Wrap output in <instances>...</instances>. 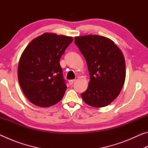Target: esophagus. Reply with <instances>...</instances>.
I'll list each match as a JSON object with an SVG mask.
<instances>
[{"instance_id":"34e87169","label":"esophagus","mask_w":148,"mask_h":148,"mask_svg":"<svg viewBox=\"0 0 148 148\" xmlns=\"http://www.w3.org/2000/svg\"><path fill=\"white\" fill-rule=\"evenodd\" d=\"M75 82V79H71V80H69V84L71 85V86H72V84H74V82Z\"/></svg>"}]
</instances>
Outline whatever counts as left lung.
<instances>
[{"label": "left lung", "mask_w": 148, "mask_h": 148, "mask_svg": "<svg viewBox=\"0 0 148 148\" xmlns=\"http://www.w3.org/2000/svg\"><path fill=\"white\" fill-rule=\"evenodd\" d=\"M74 43L86 59L90 76L82 99L91 106H107L118 96L124 84L123 55L113 41L99 35L75 37Z\"/></svg>", "instance_id": "1"}]
</instances>
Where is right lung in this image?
Instances as JSON below:
<instances>
[{"instance_id": "right-lung-1", "label": "right lung", "mask_w": 148, "mask_h": 148, "mask_svg": "<svg viewBox=\"0 0 148 148\" xmlns=\"http://www.w3.org/2000/svg\"><path fill=\"white\" fill-rule=\"evenodd\" d=\"M72 37L44 33L32 40L20 58L17 76L32 104L48 107L59 102L67 88L59 61Z\"/></svg>"}]
</instances>
